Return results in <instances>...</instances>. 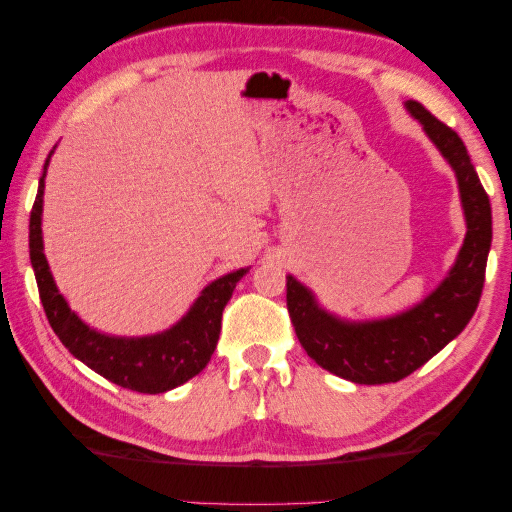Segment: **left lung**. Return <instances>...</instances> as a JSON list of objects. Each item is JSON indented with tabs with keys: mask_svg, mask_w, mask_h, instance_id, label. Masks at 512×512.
Instances as JSON below:
<instances>
[{
	"mask_svg": "<svg viewBox=\"0 0 512 512\" xmlns=\"http://www.w3.org/2000/svg\"><path fill=\"white\" fill-rule=\"evenodd\" d=\"M406 108L454 167L467 233L445 281L422 304L406 313L372 322L340 320L317 304L313 292L288 276V313L295 333L317 365L360 385L397 383L447 347L479 306L492 242V211L469 154L454 129L433 117L420 102Z\"/></svg>",
	"mask_w": 512,
	"mask_h": 512,
	"instance_id": "left-lung-1",
	"label": "left lung"
}]
</instances>
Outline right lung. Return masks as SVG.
Returning a JSON list of instances; mask_svg holds the SVG:
<instances>
[{
    "instance_id": "1",
    "label": "right lung",
    "mask_w": 512,
    "mask_h": 512,
    "mask_svg": "<svg viewBox=\"0 0 512 512\" xmlns=\"http://www.w3.org/2000/svg\"><path fill=\"white\" fill-rule=\"evenodd\" d=\"M47 165L49 158L45 161L38 195L31 208L29 256L33 272H36L40 301H43L45 315L58 340L74 358H79L90 370L122 388L158 395V392H167L190 381L211 360L217 338H220L222 311L247 270H236L206 286L188 315L163 333L145 335V338H115V335L90 329L58 292L43 251V226L40 224H43Z\"/></svg>"
}]
</instances>
